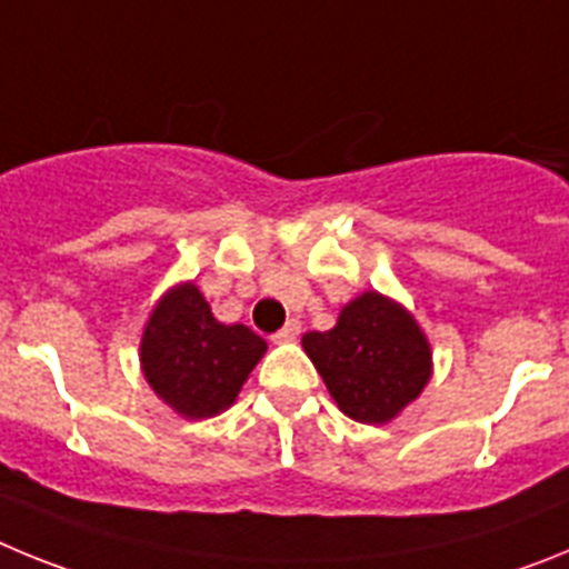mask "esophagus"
<instances>
[{"label": "esophagus", "instance_id": "34e87169", "mask_svg": "<svg viewBox=\"0 0 569 569\" xmlns=\"http://www.w3.org/2000/svg\"><path fill=\"white\" fill-rule=\"evenodd\" d=\"M299 333H301V321L299 319H290L288 325H284V328H281V330H276V333L270 336V339H273L276 345H281V341L299 339Z\"/></svg>", "mask_w": 569, "mask_h": 569}]
</instances>
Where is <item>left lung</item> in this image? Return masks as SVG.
I'll return each mask as SVG.
<instances>
[{"label":"left lung","mask_w":569,"mask_h":569,"mask_svg":"<svg viewBox=\"0 0 569 569\" xmlns=\"http://www.w3.org/2000/svg\"><path fill=\"white\" fill-rule=\"evenodd\" d=\"M301 347L341 413L361 425L396 419L419 399L433 370L430 345L413 316L376 290L345 305L333 330L305 333Z\"/></svg>","instance_id":"left-lung-1"}]
</instances>
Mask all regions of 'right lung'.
Here are the masks:
<instances>
[{
    "mask_svg": "<svg viewBox=\"0 0 569 569\" xmlns=\"http://www.w3.org/2000/svg\"><path fill=\"white\" fill-rule=\"evenodd\" d=\"M268 341L244 325H222L193 281L159 299L139 359L153 393L184 419H210L239 396Z\"/></svg>",
    "mask_w": 569,
    "mask_h": 569,
    "instance_id": "1",
    "label": "right lung"
}]
</instances>
